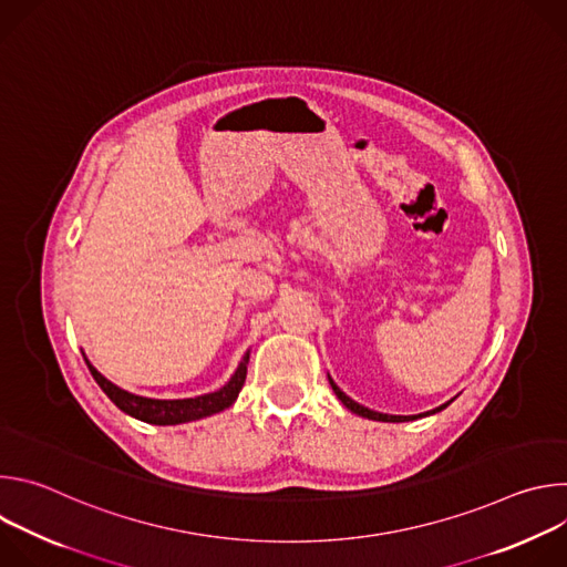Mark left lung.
<instances>
[{
  "instance_id": "left-lung-1",
  "label": "left lung",
  "mask_w": 567,
  "mask_h": 567,
  "mask_svg": "<svg viewBox=\"0 0 567 567\" xmlns=\"http://www.w3.org/2000/svg\"><path fill=\"white\" fill-rule=\"evenodd\" d=\"M328 379H330V385H332V390H334V394L341 399V403L343 406L348 409V411H352L354 415H359V417H368V420H374V422H413V420H420V417H429V415H435V413H440V411H444L449 403L455 399H451V401H446V403H442V406H437V409H433V411H429V413H420V415H388V413H377V411H370V409H365V406H361V403H357L354 399H350L337 383H334V379L328 374Z\"/></svg>"
}]
</instances>
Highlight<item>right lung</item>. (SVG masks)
Returning a JSON list of instances; mask_svg holds the SVG:
<instances>
[{"label": "right lung", "mask_w": 567, "mask_h": 567, "mask_svg": "<svg viewBox=\"0 0 567 567\" xmlns=\"http://www.w3.org/2000/svg\"><path fill=\"white\" fill-rule=\"evenodd\" d=\"M249 357H251V350L245 357H241L237 370L233 372V377L219 390L206 392V394H199V396H188V399H152V396H141V394L127 392V390L118 388L116 383H112L110 379H105L90 363L87 357H85V363H87L92 377L96 379V383L101 385V390L116 403V406L125 415H130L134 420H141L145 424L175 426V424H186V422L210 417V415L221 413L228 406H233L241 385H245Z\"/></svg>", "instance_id": "right-lung-1"}]
</instances>
